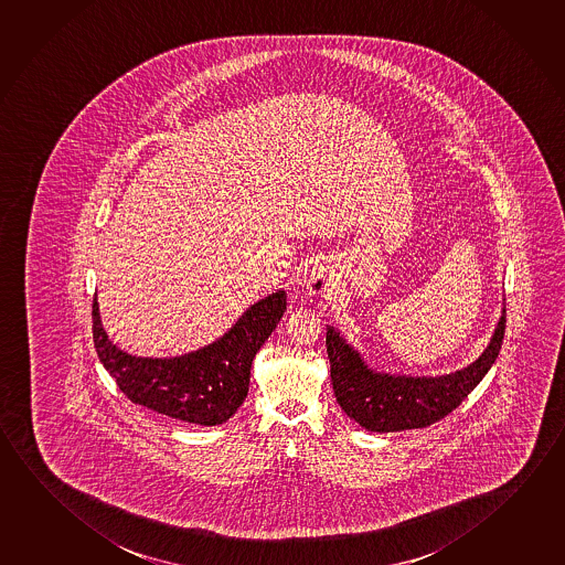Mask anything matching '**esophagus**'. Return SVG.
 <instances>
[{
  "instance_id": "esophagus-1",
  "label": "esophagus",
  "mask_w": 565,
  "mask_h": 565,
  "mask_svg": "<svg viewBox=\"0 0 565 565\" xmlns=\"http://www.w3.org/2000/svg\"><path fill=\"white\" fill-rule=\"evenodd\" d=\"M329 274L327 269L313 268L307 276V289L313 291V294H322L327 287H329Z\"/></svg>"
}]
</instances>
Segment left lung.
Instances as JSON below:
<instances>
[{"label":"left lung","instance_id":"1","mask_svg":"<svg viewBox=\"0 0 565 565\" xmlns=\"http://www.w3.org/2000/svg\"><path fill=\"white\" fill-rule=\"evenodd\" d=\"M507 311H501L493 337L471 364L443 375L387 374L367 365L339 329L327 324V352L334 397L348 417L370 433L425 428L450 415L468 397L503 344Z\"/></svg>","mask_w":565,"mask_h":565}]
</instances>
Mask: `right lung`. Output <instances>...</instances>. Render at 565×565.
Listing matches in <instances>:
<instances>
[{
  "label": "right lung",
  "instance_id": "right-lung-1",
  "mask_svg": "<svg viewBox=\"0 0 565 565\" xmlns=\"http://www.w3.org/2000/svg\"><path fill=\"white\" fill-rule=\"evenodd\" d=\"M279 289L250 305L223 337L182 356H132L107 337L94 297V344L105 370L132 403L190 425L217 426L248 395L252 360L286 313Z\"/></svg>",
  "mask_w": 565,
  "mask_h": 565
}]
</instances>
